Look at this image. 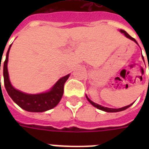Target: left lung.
Wrapping results in <instances>:
<instances>
[{"instance_id": "8db88e82", "label": "left lung", "mask_w": 149, "mask_h": 149, "mask_svg": "<svg viewBox=\"0 0 149 149\" xmlns=\"http://www.w3.org/2000/svg\"><path fill=\"white\" fill-rule=\"evenodd\" d=\"M120 33L124 34V35H125V36H126V37H127V38H129V39H131V40H132V41H134V42L136 43L137 45H139V44H138V42H137V41L135 40V39H134V38H132V36H130L129 35H128V34H127V32H126V31H125V30L120 29ZM86 99L88 100V101L90 102V103H91V104H92V105H93V107H97V108L99 109V110H101V111H105V112H119V111H125V110H126V109H127V108L130 107H131L132 105V104H133V103H132V104H130V105H127V106H125V107H120V108H118V109L109 108V107H103V106H101V105H99V104H96V103H94V102L92 101L91 100L89 99L88 97H87V96H86Z\"/></svg>"}]
</instances>
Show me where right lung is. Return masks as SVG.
Returning a JSON list of instances; mask_svg holds the SVG:
<instances>
[{"mask_svg": "<svg viewBox=\"0 0 149 149\" xmlns=\"http://www.w3.org/2000/svg\"><path fill=\"white\" fill-rule=\"evenodd\" d=\"M11 45L9 46L6 59L3 63V75L4 86L8 95L13 100L15 104H17L21 108L29 112H44L54 108L59 103L63 95V87L64 84L70 77V74L62 77L54 84L49 91L44 93L30 94L20 91L15 89L10 84L9 79V74L8 70V62L9 51ZM1 70V65H0Z\"/></svg>", "mask_w": 149, "mask_h": 149, "instance_id": "obj_1", "label": "right lung"}]
</instances>
